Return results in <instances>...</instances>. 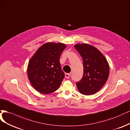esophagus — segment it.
<instances>
[{
  "mask_svg": "<svg viewBox=\"0 0 130 130\" xmlns=\"http://www.w3.org/2000/svg\"><path fill=\"white\" fill-rule=\"evenodd\" d=\"M70 77V73H66L65 74V77L66 78H69Z\"/></svg>",
  "mask_w": 130,
  "mask_h": 130,
  "instance_id": "esophagus-1",
  "label": "esophagus"
}]
</instances>
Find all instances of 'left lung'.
Returning <instances> with one entry per match:
<instances>
[{
	"label": "left lung",
	"mask_w": 130,
	"mask_h": 130,
	"mask_svg": "<svg viewBox=\"0 0 130 130\" xmlns=\"http://www.w3.org/2000/svg\"><path fill=\"white\" fill-rule=\"evenodd\" d=\"M74 47L82 57L84 66L83 77L76 83L78 89L84 95L95 94L107 80L109 65L103 54L92 46L76 44Z\"/></svg>",
	"instance_id": "8db88e82"
}]
</instances>
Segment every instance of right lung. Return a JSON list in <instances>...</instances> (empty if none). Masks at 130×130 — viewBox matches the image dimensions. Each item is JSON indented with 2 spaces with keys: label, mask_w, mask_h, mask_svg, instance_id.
<instances>
[{
  "label": "right lung",
  "mask_w": 130,
  "mask_h": 130,
  "mask_svg": "<svg viewBox=\"0 0 130 130\" xmlns=\"http://www.w3.org/2000/svg\"><path fill=\"white\" fill-rule=\"evenodd\" d=\"M66 47L64 44L47 43L38 48L29 61L28 79L40 93H51L60 86L65 74L59 59Z\"/></svg>",
  "instance_id": "obj_1"
}]
</instances>
